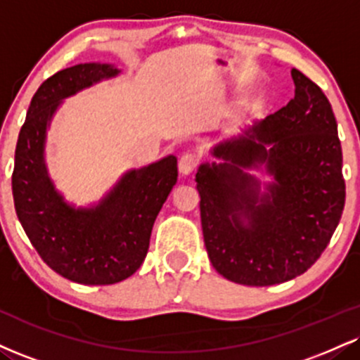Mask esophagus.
Segmentation results:
<instances>
[{"instance_id": "esophagus-1", "label": "esophagus", "mask_w": 360, "mask_h": 360, "mask_svg": "<svg viewBox=\"0 0 360 360\" xmlns=\"http://www.w3.org/2000/svg\"><path fill=\"white\" fill-rule=\"evenodd\" d=\"M198 166V155L194 153H186L183 158L179 159V171L183 176H189Z\"/></svg>"}]
</instances>
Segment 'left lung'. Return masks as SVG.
<instances>
[{"label":"left lung","instance_id":"left-lung-1","mask_svg":"<svg viewBox=\"0 0 360 360\" xmlns=\"http://www.w3.org/2000/svg\"><path fill=\"white\" fill-rule=\"evenodd\" d=\"M290 73L292 101L214 144L218 162H202L196 172L207 257L219 275L250 287L305 274L327 248L345 205L330 102L304 73Z\"/></svg>","mask_w":360,"mask_h":360}]
</instances>
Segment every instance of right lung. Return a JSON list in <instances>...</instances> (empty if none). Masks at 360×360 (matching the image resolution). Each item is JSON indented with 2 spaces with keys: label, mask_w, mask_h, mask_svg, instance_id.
<instances>
[{
  "label": "right lung",
  "mask_w": 360,
  "mask_h": 360,
  "mask_svg": "<svg viewBox=\"0 0 360 360\" xmlns=\"http://www.w3.org/2000/svg\"><path fill=\"white\" fill-rule=\"evenodd\" d=\"M120 72L94 62L56 72L33 95L16 142L11 186L21 226L51 270L84 285H112L136 274L177 181V159L169 154L124 172L98 202L75 206L50 177L45 146L56 110L65 98Z\"/></svg>",
  "instance_id": "1"
}]
</instances>
